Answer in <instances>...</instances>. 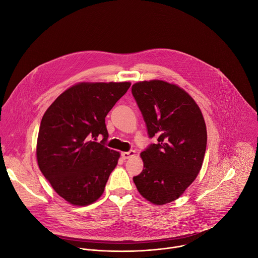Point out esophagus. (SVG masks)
I'll return each instance as SVG.
<instances>
[{
    "label": "esophagus",
    "instance_id": "1",
    "mask_svg": "<svg viewBox=\"0 0 258 258\" xmlns=\"http://www.w3.org/2000/svg\"><path fill=\"white\" fill-rule=\"evenodd\" d=\"M134 155H135V151H134V150H130V151H128V152H122V153H121V157H122L123 159H129V158L133 157Z\"/></svg>",
    "mask_w": 258,
    "mask_h": 258
}]
</instances>
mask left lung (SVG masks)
Instances as JSON below:
<instances>
[{
    "label": "left lung",
    "instance_id": "1",
    "mask_svg": "<svg viewBox=\"0 0 258 258\" xmlns=\"http://www.w3.org/2000/svg\"><path fill=\"white\" fill-rule=\"evenodd\" d=\"M132 95L149 138H157L141 152L144 168L133 181L148 201L166 204L179 198L201 169L207 144L204 118L192 97L174 84L138 82Z\"/></svg>",
    "mask_w": 258,
    "mask_h": 258
}]
</instances>
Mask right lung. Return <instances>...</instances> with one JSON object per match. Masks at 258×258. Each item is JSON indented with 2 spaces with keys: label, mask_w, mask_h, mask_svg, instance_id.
I'll return each instance as SVG.
<instances>
[{
  "label": "right lung",
  "mask_w": 258,
  "mask_h": 258,
  "mask_svg": "<svg viewBox=\"0 0 258 258\" xmlns=\"http://www.w3.org/2000/svg\"><path fill=\"white\" fill-rule=\"evenodd\" d=\"M131 83H79L45 112L37 140L38 165L53 189L73 205L95 202L120 153L105 146V117ZM98 136L103 139L96 143Z\"/></svg>",
  "instance_id": "obj_1"
}]
</instances>
